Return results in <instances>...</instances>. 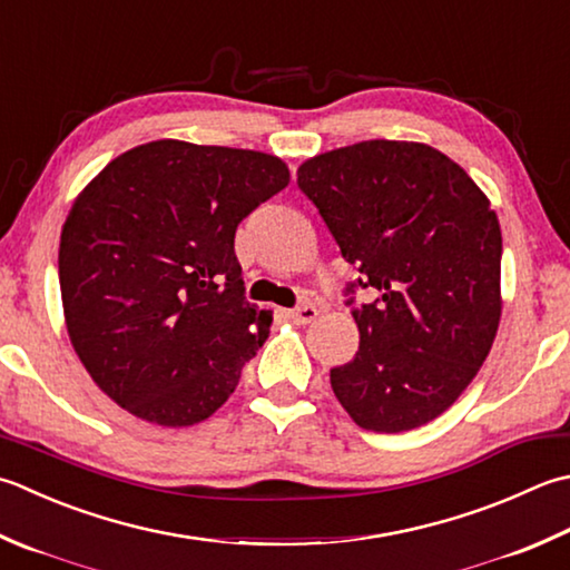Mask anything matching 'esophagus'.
Wrapping results in <instances>:
<instances>
[{
  "label": "esophagus",
  "mask_w": 570,
  "mask_h": 570,
  "mask_svg": "<svg viewBox=\"0 0 570 570\" xmlns=\"http://www.w3.org/2000/svg\"><path fill=\"white\" fill-rule=\"evenodd\" d=\"M316 316H318V308L311 306V304L288 311V318H292V321L296 323V326H306V323H311Z\"/></svg>",
  "instance_id": "1"
}]
</instances>
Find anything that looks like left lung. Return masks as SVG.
<instances>
[{
	"instance_id": "left-lung-1",
	"label": "left lung",
	"mask_w": 570,
	"mask_h": 570,
	"mask_svg": "<svg viewBox=\"0 0 570 570\" xmlns=\"http://www.w3.org/2000/svg\"><path fill=\"white\" fill-rule=\"evenodd\" d=\"M298 187L373 286L351 308L361 345L331 371L355 425L405 432L440 417L487 361L501 318V229L487 195L425 142L363 140L298 167ZM353 298L348 301V306Z\"/></svg>"
}]
</instances>
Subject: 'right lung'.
I'll list each match as a JSON object with an SVG mask.
<instances>
[{
  "label": "right lung",
  "mask_w": 570,
  "mask_h": 570,
  "mask_svg": "<svg viewBox=\"0 0 570 570\" xmlns=\"http://www.w3.org/2000/svg\"><path fill=\"white\" fill-rule=\"evenodd\" d=\"M288 177L276 155L153 140L76 197L59 247L66 331L130 415L189 428L234 393L272 326L244 298L234 232Z\"/></svg>",
  "instance_id": "right-lung-1"
}]
</instances>
